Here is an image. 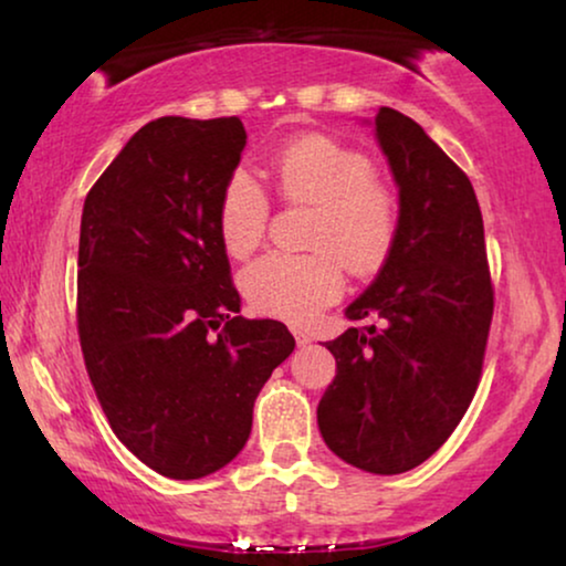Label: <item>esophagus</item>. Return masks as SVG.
I'll use <instances>...</instances> for the list:
<instances>
[{
	"label": "esophagus",
	"instance_id": "1",
	"mask_svg": "<svg viewBox=\"0 0 566 566\" xmlns=\"http://www.w3.org/2000/svg\"><path fill=\"white\" fill-rule=\"evenodd\" d=\"M293 339H296L298 347H306L308 343H312V335H308V332H304V329H293Z\"/></svg>",
	"mask_w": 566,
	"mask_h": 566
}]
</instances>
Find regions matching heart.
I'll list each match as a JSON object with an SVG mask.
<instances>
[{
  "mask_svg": "<svg viewBox=\"0 0 566 566\" xmlns=\"http://www.w3.org/2000/svg\"><path fill=\"white\" fill-rule=\"evenodd\" d=\"M283 198L314 206L306 244L312 252H268L239 275L254 312L291 324H306L335 304L345 291L343 265L368 275L391 252L397 237V200L374 180V167L360 151L327 136H304L275 157ZM270 200L247 167L229 175L219 200V237L231 258H244L260 244Z\"/></svg>",
  "mask_w": 566,
  "mask_h": 566,
  "instance_id": "heart-1",
  "label": "heart"
}]
</instances>
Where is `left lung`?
Masks as SVG:
<instances>
[{"mask_svg":"<svg viewBox=\"0 0 566 566\" xmlns=\"http://www.w3.org/2000/svg\"><path fill=\"white\" fill-rule=\"evenodd\" d=\"M374 134L399 188L397 237L376 281L345 308L363 327L327 343L337 374L316 422L345 463L401 474L467 415L494 298L469 177L399 111L378 107Z\"/></svg>","mask_w":566,"mask_h":566,"instance_id":"1","label":"left lung"}]
</instances>
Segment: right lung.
I'll return each instance as SVG.
<instances>
[{
    "label": "right lung",
    "mask_w": 566,
    "mask_h": 566,
    "mask_svg": "<svg viewBox=\"0 0 566 566\" xmlns=\"http://www.w3.org/2000/svg\"><path fill=\"white\" fill-rule=\"evenodd\" d=\"M244 144L237 115L157 118L84 198V366L120 443L182 482L237 459L254 399L296 347L285 324L237 316L219 200Z\"/></svg>",
    "instance_id": "add662e5"
}]
</instances>
